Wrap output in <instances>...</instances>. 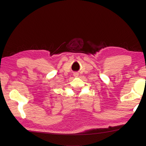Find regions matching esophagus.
I'll use <instances>...</instances> for the list:
<instances>
[{"label":"esophagus","mask_w":146,"mask_h":146,"mask_svg":"<svg viewBox=\"0 0 146 146\" xmlns=\"http://www.w3.org/2000/svg\"><path fill=\"white\" fill-rule=\"evenodd\" d=\"M74 77H78V73L77 72H74Z\"/></svg>","instance_id":"1"}]
</instances>
